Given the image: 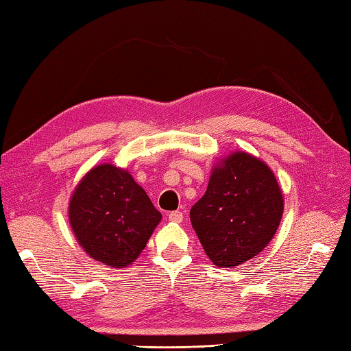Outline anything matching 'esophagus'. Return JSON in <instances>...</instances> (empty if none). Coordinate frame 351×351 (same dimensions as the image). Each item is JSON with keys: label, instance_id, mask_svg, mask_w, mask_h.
<instances>
[{"label": "esophagus", "instance_id": "obj_1", "mask_svg": "<svg viewBox=\"0 0 351 351\" xmlns=\"http://www.w3.org/2000/svg\"><path fill=\"white\" fill-rule=\"evenodd\" d=\"M184 219V214L181 211H173L169 214V220L173 221V223H181Z\"/></svg>", "mask_w": 351, "mask_h": 351}]
</instances>
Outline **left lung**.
Masks as SVG:
<instances>
[{
    "label": "left lung",
    "mask_w": 351,
    "mask_h": 351,
    "mask_svg": "<svg viewBox=\"0 0 351 351\" xmlns=\"http://www.w3.org/2000/svg\"><path fill=\"white\" fill-rule=\"evenodd\" d=\"M282 214L283 195L273 170L258 156L235 151L213 166L190 220L211 263L230 268L267 247Z\"/></svg>",
    "instance_id": "left-lung-1"
}]
</instances>
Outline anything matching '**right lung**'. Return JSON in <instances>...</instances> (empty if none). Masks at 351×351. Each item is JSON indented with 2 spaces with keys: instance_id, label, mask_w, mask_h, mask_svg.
<instances>
[{
  "instance_id": "1",
  "label": "right lung",
  "mask_w": 351,
  "mask_h": 351,
  "mask_svg": "<svg viewBox=\"0 0 351 351\" xmlns=\"http://www.w3.org/2000/svg\"><path fill=\"white\" fill-rule=\"evenodd\" d=\"M69 225L88 256L125 268L146 247L161 213L126 169L104 162L81 178L69 199Z\"/></svg>"
}]
</instances>
